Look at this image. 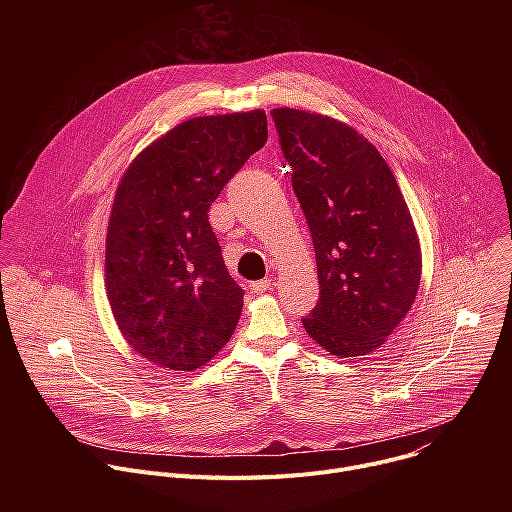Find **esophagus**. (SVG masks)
<instances>
[{
  "mask_svg": "<svg viewBox=\"0 0 512 512\" xmlns=\"http://www.w3.org/2000/svg\"><path fill=\"white\" fill-rule=\"evenodd\" d=\"M271 285H273V281H271V279H261V281L251 283V291H253V294L261 296V294H265V291H267Z\"/></svg>",
  "mask_w": 512,
  "mask_h": 512,
  "instance_id": "1",
  "label": "esophagus"
}]
</instances>
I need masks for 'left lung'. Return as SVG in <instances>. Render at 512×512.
I'll use <instances>...</instances> for the list:
<instances>
[{
    "instance_id": "8db88e82",
    "label": "left lung",
    "mask_w": 512,
    "mask_h": 512,
    "mask_svg": "<svg viewBox=\"0 0 512 512\" xmlns=\"http://www.w3.org/2000/svg\"><path fill=\"white\" fill-rule=\"evenodd\" d=\"M271 115L316 251L320 300L302 324L328 354H371L417 296L421 247L407 202L354 127L289 107Z\"/></svg>"
}]
</instances>
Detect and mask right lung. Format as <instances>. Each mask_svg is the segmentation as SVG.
Returning a JSON list of instances; mask_svg holds the SVG:
<instances>
[{
	"label": "right lung",
	"instance_id": "obj_1",
	"mask_svg": "<svg viewBox=\"0 0 512 512\" xmlns=\"http://www.w3.org/2000/svg\"><path fill=\"white\" fill-rule=\"evenodd\" d=\"M267 141L263 109L192 117L141 150L115 190L107 300L125 342L170 371H196L231 340L243 289L208 208Z\"/></svg>",
	"mask_w": 512,
	"mask_h": 512
}]
</instances>
